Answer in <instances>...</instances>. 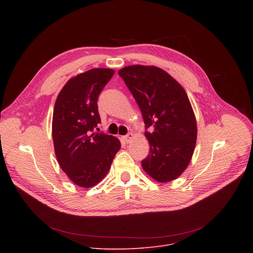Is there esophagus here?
I'll return each mask as SVG.
<instances>
[{"instance_id": "esophagus-1", "label": "esophagus", "mask_w": 253, "mask_h": 253, "mask_svg": "<svg viewBox=\"0 0 253 253\" xmlns=\"http://www.w3.org/2000/svg\"><path fill=\"white\" fill-rule=\"evenodd\" d=\"M133 137H134V135L132 133H128L126 136H123V140L125 143H129Z\"/></svg>"}]
</instances>
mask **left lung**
Instances as JSON below:
<instances>
[{"instance_id": "left-lung-1", "label": "left lung", "mask_w": 253, "mask_h": 253, "mask_svg": "<svg viewBox=\"0 0 253 253\" xmlns=\"http://www.w3.org/2000/svg\"><path fill=\"white\" fill-rule=\"evenodd\" d=\"M137 102L150 151L141 165L158 182H169L187 168L194 152L197 125L185 90L155 66L133 65L119 70Z\"/></svg>"}]
</instances>
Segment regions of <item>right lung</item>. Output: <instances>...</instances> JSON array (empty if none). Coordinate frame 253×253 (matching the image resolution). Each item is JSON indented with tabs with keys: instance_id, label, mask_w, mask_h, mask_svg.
Here are the masks:
<instances>
[{
	"instance_id": "right-lung-1",
	"label": "right lung",
	"mask_w": 253,
	"mask_h": 253,
	"mask_svg": "<svg viewBox=\"0 0 253 253\" xmlns=\"http://www.w3.org/2000/svg\"><path fill=\"white\" fill-rule=\"evenodd\" d=\"M114 73L95 68L71 78L55 103L52 135L57 160L71 181L84 188L106 176L121 147L116 137L94 132L101 123L98 97Z\"/></svg>"
}]
</instances>
